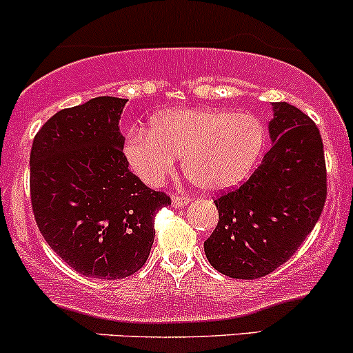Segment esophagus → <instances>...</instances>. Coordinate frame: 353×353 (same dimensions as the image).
Listing matches in <instances>:
<instances>
[{
  "instance_id": "esophagus-1",
  "label": "esophagus",
  "mask_w": 353,
  "mask_h": 353,
  "mask_svg": "<svg viewBox=\"0 0 353 353\" xmlns=\"http://www.w3.org/2000/svg\"><path fill=\"white\" fill-rule=\"evenodd\" d=\"M172 203H173V207H185V205L190 203V198L176 193V195L172 196Z\"/></svg>"
}]
</instances>
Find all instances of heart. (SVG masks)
Returning a JSON list of instances; mask_svg holds the SVG:
<instances>
[{
  "label": "heart",
  "mask_w": 353,
  "mask_h": 353,
  "mask_svg": "<svg viewBox=\"0 0 353 353\" xmlns=\"http://www.w3.org/2000/svg\"><path fill=\"white\" fill-rule=\"evenodd\" d=\"M267 133L250 113L220 108L168 110L134 128L125 141V157L137 176L160 187L183 157L188 176L208 192L245 180L262 157Z\"/></svg>",
  "instance_id": "b5f03b06"
}]
</instances>
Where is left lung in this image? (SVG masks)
<instances>
[{
  "instance_id": "1",
  "label": "left lung",
  "mask_w": 353,
  "mask_h": 353,
  "mask_svg": "<svg viewBox=\"0 0 353 353\" xmlns=\"http://www.w3.org/2000/svg\"><path fill=\"white\" fill-rule=\"evenodd\" d=\"M273 141L240 187L216 196L219 223L205 255L230 279H262L283 265L319 221L327 198V168L319 128L308 114L273 103Z\"/></svg>"
}]
</instances>
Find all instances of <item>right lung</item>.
Returning <instances> with one entry per match:
<instances>
[{
  "label": "right lung",
  "instance_id": "1",
  "mask_svg": "<svg viewBox=\"0 0 353 353\" xmlns=\"http://www.w3.org/2000/svg\"><path fill=\"white\" fill-rule=\"evenodd\" d=\"M126 100L98 97L39 128L30 153L34 220L73 270L120 280L148 259L158 210L172 205L130 172L120 117Z\"/></svg>",
  "mask_w": 353,
  "mask_h": 353
}]
</instances>
